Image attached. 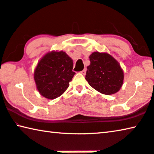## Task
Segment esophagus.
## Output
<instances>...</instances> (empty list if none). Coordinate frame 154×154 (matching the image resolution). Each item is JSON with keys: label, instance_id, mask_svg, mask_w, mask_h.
Masks as SVG:
<instances>
[{"label": "esophagus", "instance_id": "34e87169", "mask_svg": "<svg viewBox=\"0 0 154 154\" xmlns=\"http://www.w3.org/2000/svg\"><path fill=\"white\" fill-rule=\"evenodd\" d=\"M86 72H87V69L86 68H85V69L82 70V71H81V72H80V73H81L82 74H83V75H85L86 74Z\"/></svg>", "mask_w": 154, "mask_h": 154}]
</instances>
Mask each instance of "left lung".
<instances>
[{"mask_svg":"<svg viewBox=\"0 0 154 154\" xmlns=\"http://www.w3.org/2000/svg\"><path fill=\"white\" fill-rule=\"evenodd\" d=\"M85 79L100 93L111 95L120 90L123 83V72L116 60L107 53L94 52L89 56Z\"/></svg>","mask_w":154,"mask_h":154,"instance_id":"left-lung-1","label":"left lung"}]
</instances>
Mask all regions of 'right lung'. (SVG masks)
<instances>
[{"label":"right lung","instance_id":"1","mask_svg":"<svg viewBox=\"0 0 154 154\" xmlns=\"http://www.w3.org/2000/svg\"><path fill=\"white\" fill-rule=\"evenodd\" d=\"M73 60L63 51H51L42 58L35 69L34 80L42 96L54 99L66 91L75 74Z\"/></svg>","mask_w":154,"mask_h":154}]
</instances>
